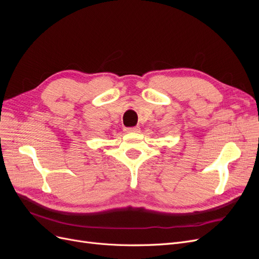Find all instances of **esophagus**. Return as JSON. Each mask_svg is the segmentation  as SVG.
Returning <instances> with one entry per match:
<instances>
[{
  "label": "esophagus",
  "instance_id": "34e87169",
  "mask_svg": "<svg viewBox=\"0 0 259 259\" xmlns=\"http://www.w3.org/2000/svg\"><path fill=\"white\" fill-rule=\"evenodd\" d=\"M139 130L140 128L138 126H135V127H128V128H126V130H125V132H126V133H138Z\"/></svg>",
  "mask_w": 259,
  "mask_h": 259
}]
</instances>
